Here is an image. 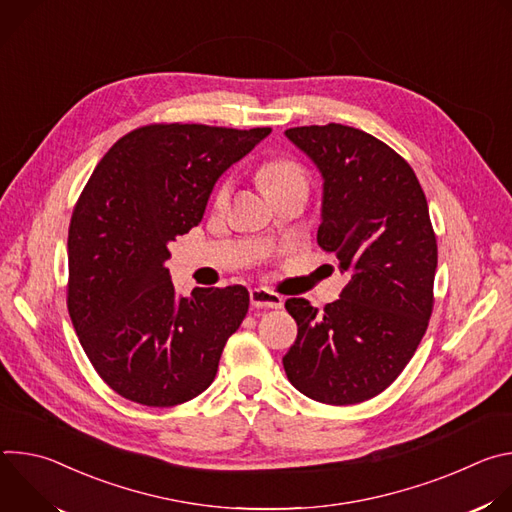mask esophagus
I'll use <instances>...</instances> for the list:
<instances>
[{"mask_svg": "<svg viewBox=\"0 0 512 512\" xmlns=\"http://www.w3.org/2000/svg\"><path fill=\"white\" fill-rule=\"evenodd\" d=\"M249 300L253 308H281L283 306V298L275 291L267 289V287H255L249 291Z\"/></svg>", "mask_w": 512, "mask_h": 512, "instance_id": "obj_1", "label": "esophagus"}]
</instances>
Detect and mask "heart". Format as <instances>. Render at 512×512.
Returning <instances> with one entry per match:
<instances>
[{
  "label": "heart",
  "instance_id": "obj_1",
  "mask_svg": "<svg viewBox=\"0 0 512 512\" xmlns=\"http://www.w3.org/2000/svg\"><path fill=\"white\" fill-rule=\"evenodd\" d=\"M261 180L265 184V190L271 194V192L287 188V186H306V172L294 160L277 158V160L267 162L261 168ZM231 192H233V178L227 176V178L221 180V184H218L216 190H214V206L216 208L227 206V202L231 198Z\"/></svg>",
  "mask_w": 512,
  "mask_h": 512
}]
</instances>
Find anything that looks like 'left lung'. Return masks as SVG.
Segmentation results:
<instances>
[{
  "mask_svg": "<svg viewBox=\"0 0 512 512\" xmlns=\"http://www.w3.org/2000/svg\"><path fill=\"white\" fill-rule=\"evenodd\" d=\"M285 135L324 178L318 245L350 279L322 312L285 302L298 338L283 369L314 401L362 403L401 375L427 330L437 267L427 200L411 166L367 131L328 123Z\"/></svg>",
  "mask_w": 512,
  "mask_h": 512,
  "instance_id": "left-lung-1",
  "label": "left lung"
}]
</instances>
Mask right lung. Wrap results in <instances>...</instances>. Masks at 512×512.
Instances as JSON below:
<instances>
[{"label":"right lung","instance_id":"add662e5","mask_svg":"<svg viewBox=\"0 0 512 512\" xmlns=\"http://www.w3.org/2000/svg\"><path fill=\"white\" fill-rule=\"evenodd\" d=\"M271 127L154 123L129 131L89 178L68 229V314L121 397L174 407L214 381L249 310L243 285L176 294L168 245L202 221L210 192Z\"/></svg>","mask_w":512,"mask_h":512}]
</instances>
